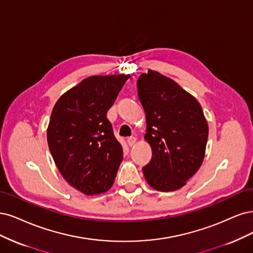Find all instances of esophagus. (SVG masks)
<instances>
[{"label":"esophagus","instance_id":"1","mask_svg":"<svg viewBox=\"0 0 253 253\" xmlns=\"http://www.w3.org/2000/svg\"><path fill=\"white\" fill-rule=\"evenodd\" d=\"M135 142H136V138L134 136H130V137L127 138V143H128V145L130 146V147H131V146H133L135 144Z\"/></svg>","mask_w":253,"mask_h":253}]
</instances>
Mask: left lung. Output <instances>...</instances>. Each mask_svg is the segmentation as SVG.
<instances>
[{
  "label": "left lung",
  "mask_w": 253,
  "mask_h": 253,
  "mask_svg": "<svg viewBox=\"0 0 253 253\" xmlns=\"http://www.w3.org/2000/svg\"><path fill=\"white\" fill-rule=\"evenodd\" d=\"M136 85L147 123L145 140L152 149V158L143 168L145 180L159 191L180 189L205 157L208 124L201 105L158 71L143 73Z\"/></svg>",
  "instance_id": "1"
}]
</instances>
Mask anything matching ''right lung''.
Instances as JSON below:
<instances>
[{
	"label": "right lung",
	"mask_w": 253,
	"mask_h": 253,
	"mask_svg": "<svg viewBox=\"0 0 253 253\" xmlns=\"http://www.w3.org/2000/svg\"><path fill=\"white\" fill-rule=\"evenodd\" d=\"M129 75L93 76L55 103L47 142L56 167L73 188L87 195L106 192L123 161L107 111Z\"/></svg>",
	"instance_id": "add662e5"
}]
</instances>
